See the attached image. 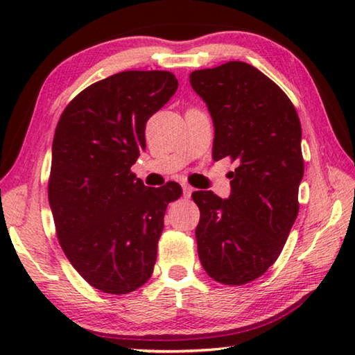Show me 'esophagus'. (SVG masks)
I'll list each match as a JSON object with an SVG mask.
<instances>
[{"label":"esophagus","instance_id":"esophagus-1","mask_svg":"<svg viewBox=\"0 0 355 355\" xmlns=\"http://www.w3.org/2000/svg\"><path fill=\"white\" fill-rule=\"evenodd\" d=\"M191 194H192L191 186L189 184H183V196H184V199H189Z\"/></svg>","mask_w":355,"mask_h":355}]
</instances>
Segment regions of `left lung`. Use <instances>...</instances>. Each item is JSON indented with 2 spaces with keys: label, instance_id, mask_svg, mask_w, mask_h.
Listing matches in <instances>:
<instances>
[{
  "label": "left lung",
  "instance_id": "8db88e82",
  "mask_svg": "<svg viewBox=\"0 0 355 355\" xmlns=\"http://www.w3.org/2000/svg\"><path fill=\"white\" fill-rule=\"evenodd\" d=\"M214 125L213 159L230 156L238 167L228 199L197 191V250L209 277L244 285L277 260L297 218L304 177L300 122L274 81L241 61L189 75Z\"/></svg>",
  "mask_w": 355,
  "mask_h": 355
}]
</instances>
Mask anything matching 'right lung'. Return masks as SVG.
I'll return each mask as SVG.
<instances>
[{
	"mask_svg": "<svg viewBox=\"0 0 355 355\" xmlns=\"http://www.w3.org/2000/svg\"><path fill=\"white\" fill-rule=\"evenodd\" d=\"M177 87L171 71H120L78 94L58 122L48 182L58 239L103 293L127 294L150 279L166 208L182 196L175 182L147 188L131 172L147 120Z\"/></svg>",
	"mask_w": 355,
	"mask_h": 355,
	"instance_id": "add662e5",
	"label": "right lung"
}]
</instances>
